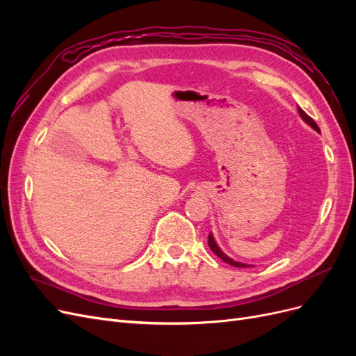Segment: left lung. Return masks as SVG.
Returning a JSON list of instances; mask_svg holds the SVG:
<instances>
[{
	"mask_svg": "<svg viewBox=\"0 0 356 356\" xmlns=\"http://www.w3.org/2000/svg\"><path fill=\"white\" fill-rule=\"evenodd\" d=\"M298 114L301 115V118H303V120L310 126V127H314L315 129V131L316 132H321L319 131V127H318V124L314 122V118H310L303 110H301L300 108V106H298ZM208 245H209V248H211V251L215 254V255H217V257H220L221 258V260L222 261H225V263H227V264H230V266H234V267H248V264H243V263H238V261H234V260H232V258L230 257H227V255H225L221 250H220V248H218V245H217V242H215V239H213V236H212V233L208 236Z\"/></svg>",
	"mask_w": 356,
	"mask_h": 356,
	"instance_id": "obj_1",
	"label": "left lung"
}]
</instances>
